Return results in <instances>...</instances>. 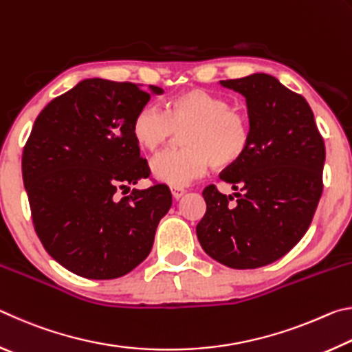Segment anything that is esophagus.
<instances>
[{"label": "esophagus", "mask_w": 352, "mask_h": 352, "mask_svg": "<svg viewBox=\"0 0 352 352\" xmlns=\"http://www.w3.org/2000/svg\"><path fill=\"white\" fill-rule=\"evenodd\" d=\"M170 192H172V197H174V199H180L182 195L184 194V189H183V188L172 186V188H170Z\"/></svg>", "instance_id": "esophagus-1"}]
</instances>
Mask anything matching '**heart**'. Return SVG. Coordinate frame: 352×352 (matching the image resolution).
<instances>
[{"label": "heart", "instance_id": "1", "mask_svg": "<svg viewBox=\"0 0 352 352\" xmlns=\"http://www.w3.org/2000/svg\"><path fill=\"white\" fill-rule=\"evenodd\" d=\"M183 148L155 157V178L183 188L211 168L223 170L242 162L252 146L253 130L245 111L225 96L204 88H188L172 96L164 111L146 105L132 119V136L147 152H157L182 133Z\"/></svg>", "mask_w": 352, "mask_h": 352}]
</instances>
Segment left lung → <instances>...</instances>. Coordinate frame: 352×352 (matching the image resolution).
Listing matches in <instances>:
<instances>
[{
	"label": "left lung",
	"instance_id": "left-lung-1",
	"mask_svg": "<svg viewBox=\"0 0 352 352\" xmlns=\"http://www.w3.org/2000/svg\"><path fill=\"white\" fill-rule=\"evenodd\" d=\"M247 99L253 138L241 163L220 178L236 190L230 205L214 184L204 189L197 223L201 248L231 269H258L294 248L323 192L326 148L307 100L276 77L258 73L220 80Z\"/></svg>",
	"mask_w": 352,
	"mask_h": 352
}]
</instances>
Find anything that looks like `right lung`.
Returning a JSON list of instances; mask_svg holds the SVG:
<instances>
[{
	"label": "right lung",
	"mask_w": 352,
	"mask_h": 352,
	"mask_svg": "<svg viewBox=\"0 0 352 352\" xmlns=\"http://www.w3.org/2000/svg\"><path fill=\"white\" fill-rule=\"evenodd\" d=\"M151 91L162 94L160 87ZM151 93L132 82L87 79L52 99L34 122L21 158L35 233L52 259L88 279L127 275L151 253L172 205L151 175L132 119Z\"/></svg>",
	"instance_id": "1"
}]
</instances>
